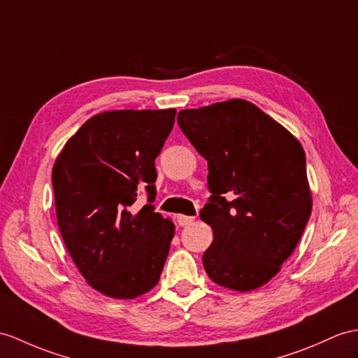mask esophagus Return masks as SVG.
Wrapping results in <instances>:
<instances>
[{"label":"esophagus","instance_id":"34e87169","mask_svg":"<svg viewBox=\"0 0 358 358\" xmlns=\"http://www.w3.org/2000/svg\"><path fill=\"white\" fill-rule=\"evenodd\" d=\"M193 222H194V217H191V215H182V214L178 215V223H179V226H188V224H191Z\"/></svg>","mask_w":358,"mask_h":358}]
</instances>
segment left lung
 I'll list each match as a JSON object with an SVG mask.
<instances>
[{
	"instance_id": "1",
	"label": "left lung",
	"mask_w": 358,
	"mask_h": 358,
	"mask_svg": "<svg viewBox=\"0 0 358 358\" xmlns=\"http://www.w3.org/2000/svg\"><path fill=\"white\" fill-rule=\"evenodd\" d=\"M178 123L208 161L213 196L200 219L214 240L202 257L206 273L224 289L255 290L280 272L310 219L302 145L241 99L184 109Z\"/></svg>"
}]
</instances>
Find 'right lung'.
Segmentation results:
<instances>
[{
    "instance_id": "right-lung-1",
    "label": "right lung",
    "mask_w": 358,
    "mask_h": 358,
    "mask_svg": "<svg viewBox=\"0 0 358 358\" xmlns=\"http://www.w3.org/2000/svg\"><path fill=\"white\" fill-rule=\"evenodd\" d=\"M176 109L108 110L68 139L53 165L57 224L94 290L135 299L158 284L174 224L155 213V159ZM141 189L150 203L138 208Z\"/></svg>"
}]
</instances>
